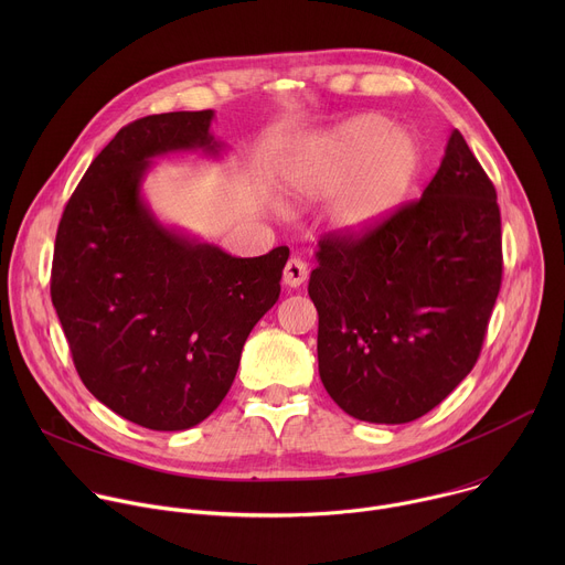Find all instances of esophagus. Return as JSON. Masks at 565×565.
I'll use <instances>...</instances> for the list:
<instances>
[{
    "label": "esophagus",
    "instance_id": "1",
    "mask_svg": "<svg viewBox=\"0 0 565 565\" xmlns=\"http://www.w3.org/2000/svg\"><path fill=\"white\" fill-rule=\"evenodd\" d=\"M308 277V268L301 259H288L286 268H284V284L288 288H299Z\"/></svg>",
    "mask_w": 565,
    "mask_h": 565
}]
</instances>
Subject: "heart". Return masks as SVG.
Listing matches in <instances>:
<instances>
[{"label":"heart","instance_id":"1","mask_svg":"<svg viewBox=\"0 0 565 565\" xmlns=\"http://www.w3.org/2000/svg\"><path fill=\"white\" fill-rule=\"evenodd\" d=\"M418 170L414 138L380 116H355L319 134L284 172L288 194L327 199L331 223L347 236L382 225L407 196Z\"/></svg>","mask_w":565,"mask_h":565}]
</instances>
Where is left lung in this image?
Segmentation results:
<instances>
[{"label":"left lung","mask_w":565,"mask_h":565,"mask_svg":"<svg viewBox=\"0 0 565 565\" xmlns=\"http://www.w3.org/2000/svg\"><path fill=\"white\" fill-rule=\"evenodd\" d=\"M308 295L319 377L338 407L405 425L473 369L501 290L497 190L458 129L423 199L375 230L327 236Z\"/></svg>","instance_id":"8db88e82"}]
</instances>
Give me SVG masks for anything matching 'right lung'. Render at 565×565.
<instances>
[{"label":"right lung","instance_id":"add662e5","mask_svg":"<svg viewBox=\"0 0 565 565\" xmlns=\"http://www.w3.org/2000/svg\"><path fill=\"white\" fill-rule=\"evenodd\" d=\"M214 111H172L122 127L68 199L51 299L79 380L114 414L153 431L203 423L230 391L241 351L281 292L288 248L232 257L166 225L142 183L153 158L225 145Z\"/></svg>","mask_w":565,"mask_h":565}]
</instances>
